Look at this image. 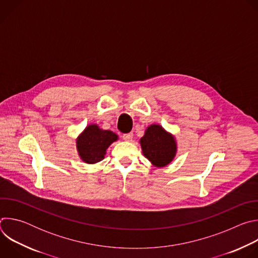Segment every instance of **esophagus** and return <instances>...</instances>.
Instances as JSON below:
<instances>
[{
    "instance_id": "obj_1",
    "label": "esophagus",
    "mask_w": 258,
    "mask_h": 258,
    "mask_svg": "<svg viewBox=\"0 0 258 258\" xmlns=\"http://www.w3.org/2000/svg\"><path fill=\"white\" fill-rule=\"evenodd\" d=\"M122 139H123L124 141H127V142L132 141V140H133V133H128V134H123V135H122Z\"/></svg>"
}]
</instances>
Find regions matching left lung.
<instances>
[{
    "mask_svg": "<svg viewBox=\"0 0 258 258\" xmlns=\"http://www.w3.org/2000/svg\"><path fill=\"white\" fill-rule=\"evenodd\" d=\"M141 146L144 156L157 167L167 165L173 159L176 151L173 137L158 124L147 128L145 136L141 139Z\"/></svg>",
    "mask_w": 258,
    "mask_h": 258,
    "instance_id": "1",
    "label": "left lung"
}]
</instances>
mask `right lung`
<instances>
[{
  "instance_id": "obj_1",
  "label": "right lung",
  "mask_w": 258,
  "mask_h": 258,
  "mask_svg": "<svg viewBox=\"0 0 258 258\" xmlns=\"http://www.w3.org/2000/svg\"><path fill=\"white\" fill-rule=\"evenodd\" d=\"M116 140V134L103 131L96 124L89 125L77 141L79 154L85 162L97 163L104 159L106 149Z\"/></svg>"
}]
</instances>
